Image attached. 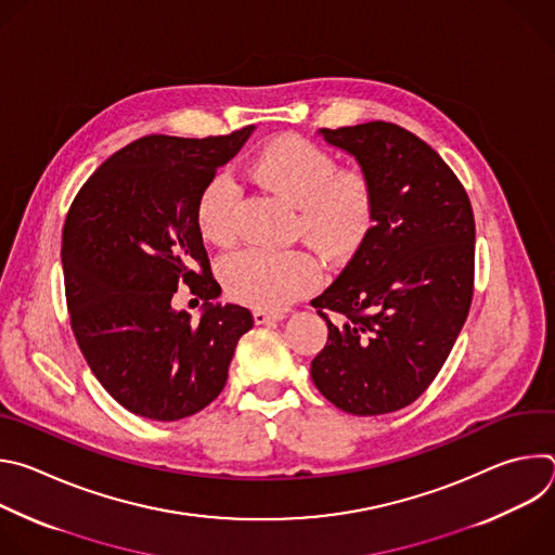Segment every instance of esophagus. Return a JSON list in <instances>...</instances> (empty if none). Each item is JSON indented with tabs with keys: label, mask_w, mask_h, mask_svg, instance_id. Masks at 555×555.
<instances>
[{
	"label": "esophagus",
	"mask_w": 555,
	"mask_h": 555,
	"mask_svg": "<svg viewBox=\"0 0 555 555\" xmlns=\"http://www.w3.org/2000/svg\"><path fill=\"white\" fill-rule=\"evenodd\" d=\"M253 319L257 325H270V323H279L285 319V313L281 311H266V309H255Z\"/></svg>",
	"instance_id": "1"
}]
</instances>
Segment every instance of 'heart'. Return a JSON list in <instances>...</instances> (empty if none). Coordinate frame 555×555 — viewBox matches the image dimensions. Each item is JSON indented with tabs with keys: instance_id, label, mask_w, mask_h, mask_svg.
I'll return each instance as SVG.
<instances>
[{
	"instance_id": "obj_1",
	"label": "heart",
	"mask_w": 555,
	"mask_h": 555,
	"mask_svg": "<svg viewBox=\"0 0 555 555\" xmlns=\"http://www.w3.org/2000/svg\"><path fill=\"white\" fill-rule=\"evenodd\" d=\"M250 178L298 208L296 230L332 263L351 259L373 225L375 197L360 171H338L336 157L300 135L268 142L250 163ZM240 189L225 176H212L199 193L195 219L204 240L230 246ZM221 283L230 298L257 309H281L321 279L315 259L302 250H244L221 261Z\"/></svg>"
}]
</instances>
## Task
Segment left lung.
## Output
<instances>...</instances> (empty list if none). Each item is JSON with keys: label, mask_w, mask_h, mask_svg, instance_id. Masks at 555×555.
<instances>
[{"label": "left lung", "mask_w": 555, "mask_h": 555, "mask_svg": "<svg viewBox=\"0 0 555 555\" xmlns=\"http://www.w3.org/2000/svg\"><path fill=\"white\" fill-rule=\"evenodd\" d=\"M319 135L356 157L375 212L360 250L311 300L330 330L311 379L345 413L384 415L430 386L467 319L474 215L452 169L415 133L375 120Z\"/></svg>", "instance_id": "left-lung-1"}]
</instances>
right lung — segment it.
I'll use <instances>...</instances> for the list:
<instances>
[{
    "instance_id": "obj_1",
    "label": "right lung",
    "mask_w": 555,
    "mask_h": 555,
    "mask_svg": "<svg viewBox=\"0 0 555 555\" xmlns=\"http://www.w3.org/2000/svg\"><path fill=\"white\" fill-rule=\"evenodd\" d=\"M146 135L94 171L74 197L61 242L69 323L92 373L129 413L178 422L223 390L253 313L217 302L195 208L202 189L255 133ZM186 282L199 322L170 300Z\"/></svg>"
}]
</instances>
